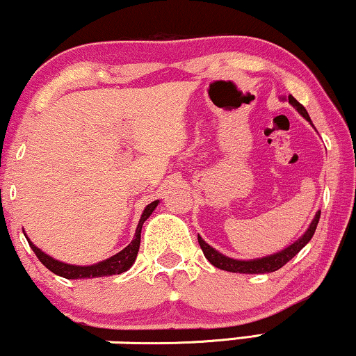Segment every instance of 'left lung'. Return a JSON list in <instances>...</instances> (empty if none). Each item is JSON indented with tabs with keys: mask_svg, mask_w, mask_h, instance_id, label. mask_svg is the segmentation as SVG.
Returning a JSON list of instances; mask_svg holds the SVG:
<instances>
[{
	"mask_svg": "<svg viewBox=\"0 0 356 356\" xmlns=\"http://www.w3.org/2000/svg\"><path fill=\"white\" fill-rule=\"evenodd\" d=\"M288 100L289 104L293 105V107L299 111V113L304 116V118L309 121L312 124V120L309 113H307L305 107L302 104L297 102V100L293 97V95H288ZM314 126V124H312ZM320 214L321 211H318L314 220L310 222L309 229L305 230L304 235H302L299 240H296L293 245H289L288 248L281 249V251L275 252V254H270V256H265L261 259H251V261H240V259H233L225 256V254H222L214 249L212 246H209L208 243H206L203 238L198 235V243L201 249H203V254L204 257L208 259V261L214 265V267L220 268V270H225V272H232V273H270V272H277L278 268L283 267L284 264H288L291 259H293L297 252L300 251L302 248H304L307 243L312 240V236H314V233L316 230V225H318V220H320Z\"/></svg>",
	"mask_w": 356,
	"mask_h": 356,
	"instance_id": "obj_1",
	"label": "left lung"
}]
</instances>
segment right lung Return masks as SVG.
I'll return each instance as SVG.
<instances>
[{
	"label": "right lung",
	"instance_id": "1",
	"mask_svg": "<svg viewBox=\"0 0 356 356\" xmlns=\"http://www.w3.org/2000/svg\"><path fill=\"white\" fill-rule=\"evenodd\" d=\"M158 203H160V200L152 201L150 204L145 206V209L140 216L139 224H137L134 238H132V241L123 249V251H120L118 254H115V256L105 259L102 262H97L92 265H72V264L57 261V259L47 256L46 252H42L40 248H36L33 243L30 241V238L26 236V233H25V238L26 241H29L30 248L33 249L36 257L41 261V264L44 265L46 268H49L52 273L59 275L62 278L84 280V278H99V277H110V275H120L126 272V270H129L132 267V264L136 262L137 252H139V246H140L142 225H144V222L152 216V212L155 211Z\"/></svg>",
	"mask_w": 356,
	"mask_h": 356
}]
</instances>
